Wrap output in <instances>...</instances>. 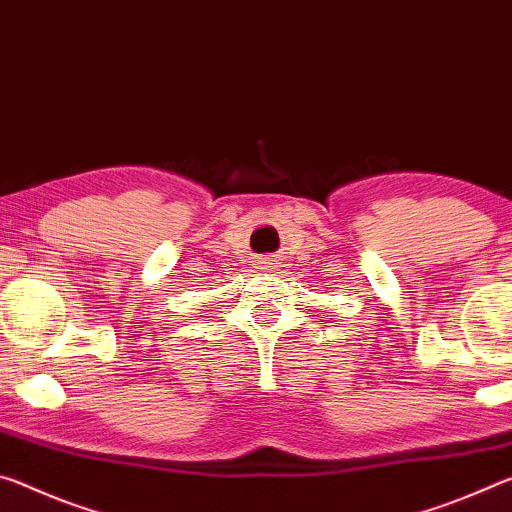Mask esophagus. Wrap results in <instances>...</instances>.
Here are the masks:
<instances>
[{"mask_svg":"<svg viewBox=\"0 0 512 512\" xmlns=\"http://www.w3.org/2000/svg\"><path fill=\"white\" fill-rule=\"evenodd\" d=\"M258 265H263L261 270H267V267H270V270H274V267L279 265V263H276L272 256H263V258H258Z\"/></svg>","mask_w":512,"mask_h":512,"instance_id":"obj_1","label":"esophagus"}]
</instances>
